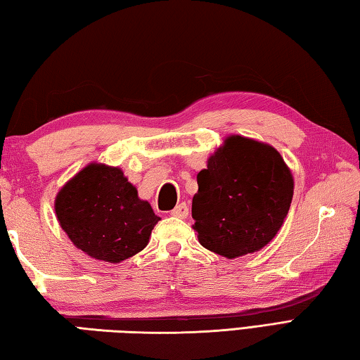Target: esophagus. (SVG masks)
I'll return each mask as SVG.
<instances>
[{"label":"esophagus","mask_w":360,"mask_h":360,"mask_svg":"<svg viewBox=\"0 0 360 360\" xmlns=\"http://www.w3.org/2000/svg\"><path fill=\"white\" fill-rule=\"evenodd\" d=\"M172 215H173V217H178V219H186L188 215V206L186 205V202H181V205H178L173 209Z\"/></svg>","instance_id":"34e87169"}]
</instances>
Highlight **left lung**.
<instances>
[{
  "mask_svg": "<svg viewBox=\"0 0 360 360\" xmlns=\"http://www.w3.org/2000/svg\"><path fill=\"white\" fill-rule=\"evenodd\" d=\"M197 182L193 230L202 247L228 259L258 252L276 238L294 191L277 149L240 135L226 136Z\"/></svg>",
  "mask_w": 360,
  "mask_h": 360,
  "instance_id": "obj_1",
  "label": "left lung"
}]
</instances>
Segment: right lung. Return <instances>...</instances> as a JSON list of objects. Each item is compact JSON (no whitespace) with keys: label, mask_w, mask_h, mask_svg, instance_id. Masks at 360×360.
Listing matches in <instances>:
<instances>
[{"label":"right lung","mask_w":360,"mask_h":360,"mask_svg":"<svg viewBox=\"0 0 360 360\" xmlns=\"http://www.w3.org/2000/svg\"><path fill=\"white\" fill-rule=\"evenodd\" d=\"M55 211L77 248L113 264L141 252L160 220L121 168L96 162L63 186Z\"/></svg>","instance_id":"add662e5"}]
</instances>
